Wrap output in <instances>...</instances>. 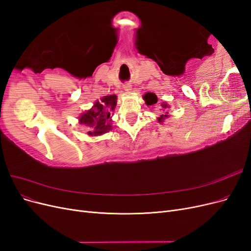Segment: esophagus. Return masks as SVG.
Instances as JSON below:
<instances>
[{
	"label": "esophagus",
	"instance_id": "obj_1",
	"mask_svg": "<svg viewBox=\"0 0 251 251\" xmlns=\"http://www.w3.org/2000/svg\"><path fill=\"white\" fill-rule=\"evenodd\" d=\"M124 88H125L126 91H130V90H131V86H130V85H125Z\"/></svg>",
	"mask_w": 251,
	"mask_h": 251
}]
</instances>
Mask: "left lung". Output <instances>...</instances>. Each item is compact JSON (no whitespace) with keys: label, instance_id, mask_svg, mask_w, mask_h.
Listing matches in <instances>:
<instances>
[{"label":"left lung","instance_id":"left-lung-1","mask_svg":"<svg viewBox=\"0 0 251 251\" xmlns=\"http://www.w3.org/2000/svg\"><path fill=\"white\" fill-rule=\"evenodd\" d=\"M143 100H146V103H147L148 105L154 104V103H156V102L158 101V98H157V96H156L154 93H147L146 95L143 96ZM162 108H163V109H169L168 104H165V103L162 104ZM168 114H169V112H165V115H161L160 117H159V118H158L159 123H162V121H163L166 117H168Z\"/></svg>","mask_w":251,"mask_h":251}]
</instances>
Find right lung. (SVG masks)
I'll list each match as a JSON object with an SVG mask.
<instances>
[{
  "label": "right lung",
  "mask_w": 251,
  "mask_h": 251,
  "mask_svg": "<svg viewBox=\"0 0 251 251\" xmlns=\"http://www.w3.org/2000/svg\"><path fill=\"white\" fill-rule=\"evenodd\" d=\"M116 100V95L104 96L101 98V101H96L92 109L80 116V124L86 125L90 130H92L89 132L90 135H100L110 130V111L115 108Z\"/></svg>",
  "instance_id": "1"
}]
</instances>
